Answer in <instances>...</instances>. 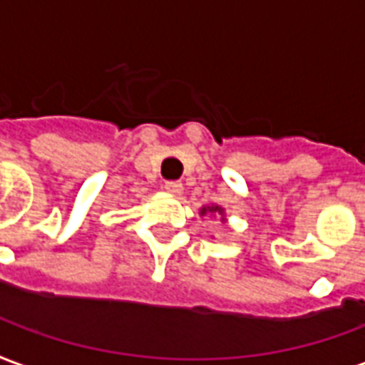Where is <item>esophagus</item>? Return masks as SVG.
Segmentation results:
<instances>
[{
  "label": "esophagus",
  "mask_w": 365,
  "mask_h": 365,
  "mask_svg": "<svg viewBox=\"0 0 365 365\" xmlns=\"http://www.w3.org/2000/svg\"><path fill=\"white\" fill-rule=\"evenodd\" d=\"M165 190L173 196H180L182 194V182L179 180H169V182H165Z\"/></svg>",
  "instance_id": "esophagus-1"
}]
</instances>
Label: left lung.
<instances>
[{
	"label": "left lung",
	"mask_w": 365,
	"mask_h": 365,
	"mask_svg": "<svg viewBox=\"0 0 365 365\" xmlns=\"http://www.w3.org/2000/svg\"><path fill=\"white\" fill-rule=\"evenodd\" d=\"M206 214L220 215V217H222V222H227V220H225V210L220 208V206H204V208L200 210V215H206Z\"/></svg>",
	"instance_id": "8db88e82"
}]
</instances>
